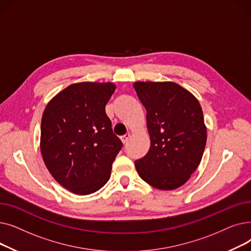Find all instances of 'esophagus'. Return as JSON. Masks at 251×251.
<instances>
[{"label":"esophagus","mask_w":251,"mask_h":251,"mask_svg":"<svg viewBox=\"0 0 251 251\" xmlns=\"http://www.w3.org/2000/svg\"><path fill=\"white\" fill-rule=\"evenodd\" d=\"M129 138H130V133H126L123 136H121V140H122L123 143H126Z\"/></svg>","instance_id":"esophagus-1"}]
</instances>
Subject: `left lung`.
Instances as JSON below:
<instances>
[{"instance_id": "obj_1", "label": "left lung", "mask_w": 251, "mask_h": 251, "mask_svg": "<svg viewBox=\"0 0 251 251\" xmlns=\"http://www.w3.org/2000/svg\"><path fill=\"white\" fill-rule=\"evenodd\" d=\"M147 110L151 137L149 152L135 161L140 178L154 188L182 186L199 167L206 143L201 104L175 82H135Z\"/></svg>"}]
</instances>
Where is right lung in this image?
<instances>
[{"mask_svg": "<svg viewBox=\"0 0 251 251\" xmlns=\"http://www.w3.org/2000/svg\"><path fill=\"white\" fill-rule=\"evenodd\" d=\"M116 85L74 83L47 104L41 125V151L50 175L79 195L100 189L123 143L113 133L105 104Z\"/></svg>", "mask_w": 251, "mask_h": 251, "instance_id": "obj_1", "label": "right lung"}]
</instances>
